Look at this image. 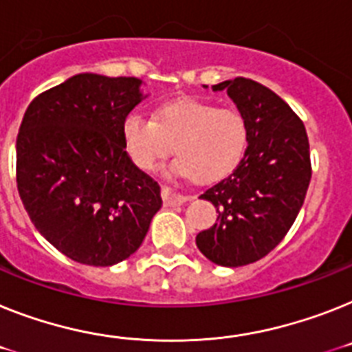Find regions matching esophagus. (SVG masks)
Here are the masks:
<instances>
[{
  "instance_id": "obj_1",
  "label": "esophagus",
  "mask_w": 352,
  "mask_h": 352,
  "mask_svg": "<svg viewBox=\"0 0 352 352\" xmlns=\"http://www.w3.org/2000/svg\"><path fill=\"white\" fill-rule=\"evenodd\" d=\"M161 195H162V200H164V204H166V206H181V204H184V202H188V200L193 199L191 195H182V193H179V191L171 190L170 186H162Z\"/></svg>"
}]
</instances>
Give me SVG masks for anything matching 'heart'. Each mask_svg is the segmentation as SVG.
<instances>
[{"label":"heart","instance_id":"obj_1","mask_svg":"<svg viewBox=\"0 0 352 352\" xmlns=\"http://www.w3.org/2000/svg\"><path fill=\"white\" fill-rule=\"evenodd\" d=\"M121 135L131 159L143 170H155L177 144L181 157L173 170L202 182H214L240 164L249 129L238 111L179 98L161 105L155 120L140 112L129 114Z\"/></svg>","mask_w":352,"mask_h":352}]
</instances>
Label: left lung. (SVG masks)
Masks as SVG:
<instances>
[{
    "instance_id": "1",
    "label": "left lung",
    "mask_w": 352,
    "mask_h": 352,
    "mask_svg": "<svg viewBox=\"0 0 352 352\" xmlns=\"http://www.w3.org/2000/svg\"><path fill=\"white\" fill-rule=\"evenodd\" d=\"M227 89L249 129V146L231 175L200 195L217 208V223L197 234L200 252L220 267L265 258L294 226L311 181L304 123L281 96L238 76Z\"/></svg>"
}]
</instances>
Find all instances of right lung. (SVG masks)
<instances>
[{
	"label": "right lung",
	"mask_w": 352,
	"mask_h": 352,
	"mask_svg": "<svg viewBox=\"0 0 352 352\" xmlns=\"http://www.w3.org/2000/svg\"><path fill=\"white\" fill-rule=\"evenodd\" d=\"M134 76L82 73L37 94L16 141V182L35 229L64 256L111 267L140 249L161 188L135 166L121 126L141 102Z\"/></svg>",
	"instance_id": "add662e5"
}]
</instances>
